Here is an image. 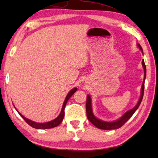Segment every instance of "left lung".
Returning <instances> with one entry per match:
<instances>
[{"label": "left lung", "mask_w": 158, "mask_h": 158, "mask_svg": "<svg viewBox=\"0 0 158 158\" xmlns=\"http://www.w3.org/2000/svg\"><path fill=\"white\" fill-rule=\"evenodd\" d=\"M137 45L139 48V49L141 50L142 53H143V49L141 46L140 44L137 43ZM142 65L144 69V79L143 82V85L141 87V94H140V98L139 100L138 103L136 104V105L132 108V109L129 110L128 111H127L125 114H123V115L120 117L119 119L115 121V122H105V121L100 120L94 116L92 111V100L90 98L89 95L87 96V101H86V113H87V117L89 119V121L91 122L94 126H95L96 127H98L99 129L102 130H113V129H117L119 128V127H122L124 123H125L127 120H128L133 115V114L135 113L137 109L139 108L140 106V103L143 98V94H144V89H145V80L146 78V66L144 60L142 61Z\"/></svg>", "instance_id": "left-lung-1"}]
</instances>
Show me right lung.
Masks as SVG:
<instances>
[{
	"label": "right lung",
	"instance_id": "obj_1",
	"mask_svg": "<svg viewBox=\"0 0 158 158\" xmlns=\"http://www.w3.org/2000/svg\"><path fill=\"white\" fill-rule=\"evenodd\" d=\"M77 90V88H75L72 89L69 92L68 94H67L66 98L64 100V102L63 103V106H62V110L61 112H60V115H58V117H56V119H54L53 120L51 121V122H45V123H36L33 122L32 120H30L27 118H26L25 117H23L21 113H19L18 112V110L16 109V108L15 107V109H16L17 111L18 112V113L20 115V116H22V118L25 120V122L27 123L28 125H30L31 126H32V127H34V128L36 129H49V128H52V127H54L58 126L59 124L62 122V120L64 119V109H65V106L67 103V101L69 100V98L71 97L73 94H75V92Z\"/></svg>",
	"mask_w": 158,
	"mask_h": 158
}]
</instances>
